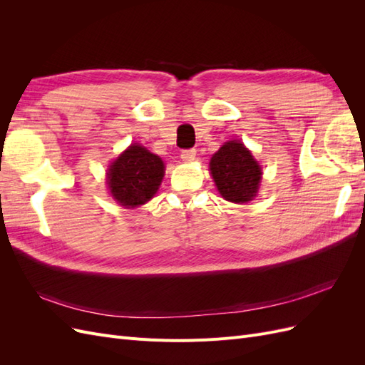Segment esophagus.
<instances>
[{"mask_svg": "<svg viewBox=\"0 0 365 365\" xmlns=\"http://www.w3.org/2000/svg\"><path fill=\"white\" fill-rule=\"evenodd\" d=\"M195 157H196V150L195 149H185V150H182L181 152V158H182V161H193L195 160Z\"/></svg>", "mask_w": 365, "mask_h": 365, "instance_id": "esophagus-1", "label": "esophagus"}]
</instances>
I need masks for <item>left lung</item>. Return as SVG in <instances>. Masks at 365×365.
<instances>
[{
	"instance_id": "8db88e82",
	"label": "left lung",
	"mask_w": 365,
	"mask_h": 365,
	"mask_svg": "<svg viewBox=\"0 0 365 365\" xmlns=\"http://www.w3.org/2000/svg\"><path fill=\"white\" fill-rule=\"evenodd\" d=\"M210 173L220 196L230 202H250L259 192L262 168L242 141H227L210 160Z\"/></svg>"
}]
</instances>
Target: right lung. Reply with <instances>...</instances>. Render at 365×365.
Instances as JSON below:
<instances>
[{"mask_svg":"<svg viewBox=\"0 0 365 365\" xmlns=\"http://www.w3.org/2000/svg\"><path fill=\"white\" fill-rule=\"evenodd\" d=\"M164 170L158 155L134 143L109 165L106 184L120 205L134 208L152 200L161 185Z\"/></svg>","mask_w":365,"mask_h":365,"instance_id":"add662e5","label":"right lung"}]
</instances>
